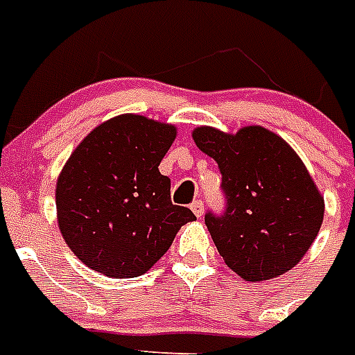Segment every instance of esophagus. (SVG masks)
I'll use <instances>...</instances> for the list:
<instances>
[{
    "label": "esophagus",
    "mask_w": 355,
    "mask_h": 355,
    "mask_svg": "<svg viewBox=\"0 0 355 355\" xmlns=\"http://www.w3.org/2000/svg\"><path fill=\"white\" fill-rule=\"evenodd\" d=\"M191 211L197 215V217H202L204 215V202L202 200H195V202L191 204Z\"/></svg>",
    "instance_id": "1"
}]
</instances>
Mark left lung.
<instances>
[{
	"instance_id": "8db88e82",
	"label": "left lung",
	"mask_w": 355,
	"mask_h": 355,
	"mask_svg": "<svg viewBox=\"0 0 355 355\" xmlns=\"http://www.w3.org/2000/svg\"><path fill=\"white\" fill-rule=\"evenodd\" d=\"M197 148L218 164L226 209L204 220L220 257L246 281L288 272L318 237L324 198L297 153L261 125L237 135L193 131Z\"/></svg>"
}]
</instances>
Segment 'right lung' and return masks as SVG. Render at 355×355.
<instances>
[{
  "label": "right lung",
  "instance_id": "right-lung-1",
  "mask_svg": "<svg viewBox=\"0 0 355 355\" xmlns=\"http://www.w3.org/2000/svg\"><path fill=\"white\" fill-rule=\"evenodd\" d=\"M177 129L120 114L83 138L56 184L60 232L80 261L107 277H138L168 252L189 207L171 202L158 166Z\"/></svg>",
  "mask_w": 355,
  "mask_h": 355
}]
</instances>
